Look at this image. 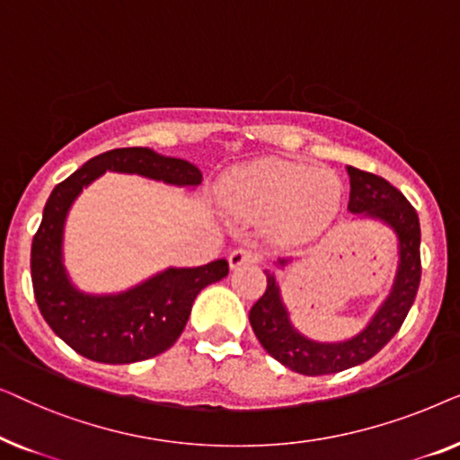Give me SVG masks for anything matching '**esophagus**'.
Wrapping results in <instances>:
<instances>
[{"label": "esophagus", "instance_id": "obj_1", "mask_svg": "<svg viewBox=\"0 0 460 460\" xmlns=\"http://www.w3.org/2000/svg\"><path fill=\"white\" fill-rule=\"evenodd\" d=\"M260 260H261L260 253L249 247H238L228 255L230 268H241V266H247V263H257Z\"/></svg>", "mask_w": 460, "mask_h": 460}]
</instances>
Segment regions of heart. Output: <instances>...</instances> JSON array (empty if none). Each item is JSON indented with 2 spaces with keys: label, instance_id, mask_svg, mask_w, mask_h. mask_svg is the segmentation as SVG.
Wrapping results in <instances>:
<instances>
[{
  "label": "heart",
  "instance_id": "obj_1",
  "mask_svg": "<svg viewBox=\"0 0 460 460\" xmlns=\"http://www.w3.org/2000/svg\"><path fill=\"white\" fill-rule=\"evenodd\" d=\"M226 205L238 216L268 222L282 241H307L324 230L341 203V181L329 169L263 159L224 180Z\"/></svg>",
  "mask_w": 460,
  "mask_h": 460
}]
</instances>
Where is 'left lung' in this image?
Segmentation results:
<instances>
[{"mask_svg": "<svg viewBox=\"0 0 460 460\" xmlns=\"http://www.w3.org/2000/svg\"><path fill=\"white\" fill-rule=\"evenodd\" d=\"M348 173L351 186L348 209L356 216L385 222L400 243V266L392 293L383 301L370 324L348 341H312L293 329L272 272H266V293L249 312V323L263 349L287 368L307 376L341 373L379 354L404 324L420 282V226L414 207L398 188L379 175L356 167H348ZM279 263L285 266L287 260H279Z\"/></svg>", "mask_w": 460, "mask_h": 460, "instance_id": "left-lung-1", "label": "left lung"}]
</instances>
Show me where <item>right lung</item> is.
Returning a JSON list of instances; mask_svg holds the SVG:
<instances>
[{
    "label": "right lung",
    "instance_id": "add662e5",
    "mask_svg": "<svg viewBox=\"0 0 460 460\" xmlns=\"http://www.w3.org/2000/svg\"><path fill=\"white\" fill-rule=\"evenodd\" d=\"M104 172L137 173L175 186H199L203 173L184 159L150 148H115L93 156L49 194L31 247L35 301L56 335L93 362L131 364L172 348L184 331L197 295L228 276V261L169 268L119 295L77 291L62 266V230L73 200Z\"/></svg>",
    "mask_w": 460,
    "mask_h": 460
}]
</instances>
